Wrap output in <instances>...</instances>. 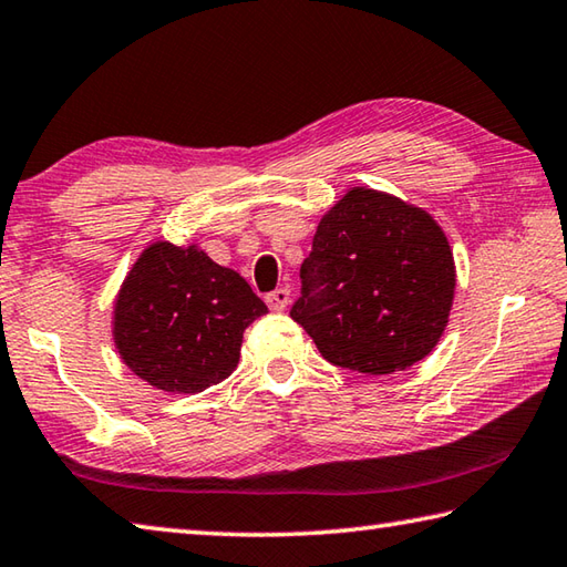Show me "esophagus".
Segmentation results:
<instances>
[{"label": "esophagus", "instance_id": "obj_1", "mask_svg": "<svg viewBox=\"0 0 567 567\" xmlns=\"http://www.w3.org/2000/svg\"><path fill=\"white\" fill-rule=\"evenodd\" d=\"M265 302H267V307H270L272 312H282L285 307H287V302H290V290H287V287H280V290H275V292L267 295Z\"/></svg>", "mask_w": 567, "mask_h": 567}]
</instances>
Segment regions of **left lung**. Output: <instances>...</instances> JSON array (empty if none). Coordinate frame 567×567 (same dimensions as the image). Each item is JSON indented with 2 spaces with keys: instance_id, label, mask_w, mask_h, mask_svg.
Instances as JSON below:
<instances>
[{
  "instance_id": "1",
  "label": "left lung",
  "mask_w": 567,
  "mask_h": 567,
  "mask_svg": "<svg viewBox=\"0 0 567 567\" xmlns=\"http://www.w3.org/2000/svg\"><path fill=\"white\" fill-rule=\"evenodd\" d=\"M290 317L327 362L394 374L439 344L454 305L446 233L424 208L374 188H349L317 225Z\"/></svg>"
}]
</instances>
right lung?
Wrapping results in <instances>:
<instances>
[{
    "mask_svg": "<svg viewBox=\"0 0 567 567\" xmlns=\"http://www.w3.org/2000/svg\"><path fill=\"white\" fill-rule=\"evenodd\" d=\"M265 312L252 287L195 243L156 240L113 302V344L143 382L198 394L235 372L243 332Z\"/></svg>",
    "mask_w": 567,
    "mask_h": 567,
    "instance_id": "add662e5",
    "label": "right lung"
}]
</instances>
